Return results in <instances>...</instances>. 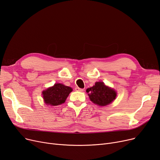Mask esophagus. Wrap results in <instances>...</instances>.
<instances>
[{
  "instance_id": "34e87169",
  "label": "esophagus",
  "mask_w": 160,
  "mask_h": 160,
  "mask_svg": "<svg viewBox=\"0 0 160 160\" xmlns=\"http://www.w3.org/2000/svg\"><path fill=\"white\" fill-rule=\"evenodd\" d=\"M75 90L76 91H78V92H84V89H82V88H78V87H76V88H75Z\"/></svg>"
}]
</instances>
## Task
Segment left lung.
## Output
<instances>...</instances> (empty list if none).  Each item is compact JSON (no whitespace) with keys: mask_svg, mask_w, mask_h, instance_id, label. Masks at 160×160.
Returning <instances> with one entry per match:
<instances>
[{"mask_svg":"<svg viewBox=\"0 0 160 160\" xmlns=\"http://www.w3.org/2000/svg\"><path fill=\"white\" fill-rule=\"evenodd\" d=\"M86 92L93 103L99 106H107L112 102L116 97V92L105 85L103 82H98L95 84L86 89Z\"/></svg>","mask_w":160,"mask_h":160,"instance_id":"1","label":"left lung"}]
</instances>
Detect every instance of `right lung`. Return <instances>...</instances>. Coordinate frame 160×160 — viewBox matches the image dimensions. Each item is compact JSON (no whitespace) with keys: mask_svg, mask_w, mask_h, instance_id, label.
<instances>
[{"mask_svg":"<svg viewBox=\"0 0 160 160\" xmlns=\"http://www.w3.org/2000/svg\"><path fill=\"white\" fill-rule=\"evenodd\" d=\"M72 91V89L71 87L61 84H55L53 87L42 92L43 99L46 105L58 106L65 102Z\"/></svg>","mask_w":160,"mask_h":160,"instance_id":"right-lung-1","label":"right lung"}]
</instances>
